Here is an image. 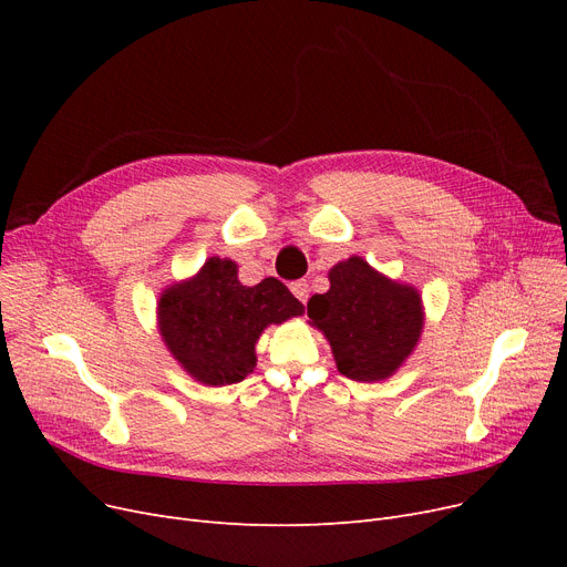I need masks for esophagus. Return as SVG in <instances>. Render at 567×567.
<instances>
[{"instance_id": "obj_1", "label": "esophagus", "mask_w": 567, "mask_h": 567, "mask_svg": "<svg viewBox=\"0 0 567 567\" xmlns=\"http://www.w3.org/2000/svg\"><path fill=\"white\" fill-rule=\"evenodd\" d=\"M289 289H291V293H293L296 299H299L301 303H306V301H308L310 287H308V282H306V280H296V282H291V285H289Z\"/></svg>"}]
</instances>
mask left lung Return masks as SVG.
Here are the masks:
<instances>
[{
    "mask_svg": "<svg viewBox=\"0 0 567 567\" xmlns=\"http://www.w3.org/2000/svg\"><path fill=\"white\" fill-rule=\"evenodd\" d=\"M331 289L308 301V317L331 342L340 374L383 381L398 372L423 333V301L411 285L385 278L363 257L329 271Z\"/></svg>",
    "mask_w": 567,
    "mask_h": 567,
    "instance_id": "obj_1",
    "label": "left lung"
}]
</instances>
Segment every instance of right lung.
Wrapping results in <instances>:
<instances>
[{"label": "right lung", "mask_w": 567, "mask_h": 567, "mask_svg": "<svg viewBox=\"0 0 567 567\" xmlns=\"http://www.w3.org/2000/svg\"><path fill=\"white\" fill-rule=\"evenodd\" d=\"M303 312V303L278 278L246 287L231 259L208 257L197 276L161 293L158 331L193 379L229 385L255 370V344L268 323Z\"/></svg>", "instance_id": "1"}]
</instances>
